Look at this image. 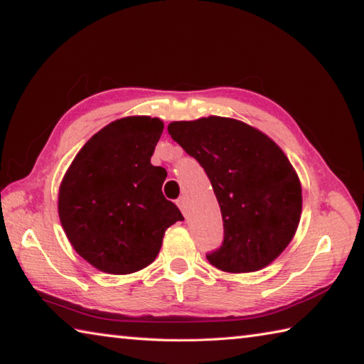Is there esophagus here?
<instances>
[{"mask_svg":"<svg viewBox=\"0 0 364 364\" xmlns=\"http://www.w3.org/2000/svg\"><path fill=\"white\" fill-rule=\"evenodd\" d=\"M176 205L183 211V215H186V199H184V197H180V199L176 200Z\"/></svg>","mask_w":364,"mask_h":364,"instance_id":"esophagus-1","label":"esophagus"}]
</instances>
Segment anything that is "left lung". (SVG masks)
Segmentation results:
<instances>
[{"label": "left lung", "mask_w": 364, "mask_h": 364, "mask_svg": "<svg viewBox=\"0 0 364 364\" xmlns=\"http://www.w3.org/2000/svg\"><path fill=\"white\" fill-rule=\"evenodd\" d=\"M168 134L199 162L220 203L224 239L207 255L224 272L269 266L293 240L302 189L285 153L251 125L210 116L178 121Z\"/></svg>", "instance_id": "obj_1"}]
</instances>
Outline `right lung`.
Masks as SVG:
<instances>
[{
    "label": "right lung",
    "mask_w": 364,
    "mask_h": 364,
    "mask_svg": "<svg viewBox=\"0 0 364 364\" xmlns=\"http://www.w3.org/2000/svg\"><path fill=\"white\" fill-rule=\"evenodd\" d=\"M164 130L157 117L108 124L76 154L58 191V216L79 256L108 274L156 259L167 228L184 218L162 194L167 171L151 164Z\"/></svg>",
    "instance_id": "right-lung-1"
}]
</instances>
